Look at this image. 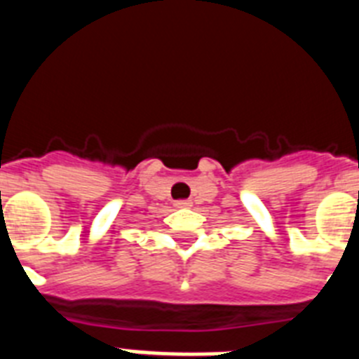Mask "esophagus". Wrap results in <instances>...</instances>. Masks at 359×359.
<instances>
[{
  "instance_id": "34e87169",
  "label": "esophagus",
  "mask_w": 359,
  "mask_h": 359,
  "mask_svg": "<svg viewBox=\"0 0 359 359\" xmlns=\"http://www.w3.org/2000/svg\"><path fill=\"white\" fill-rule=\"evenodd\" d=\"M174 205H176V208H190L192 207V201H187V199H183V201H176Z\"/></svg>"
}]
</instances>
